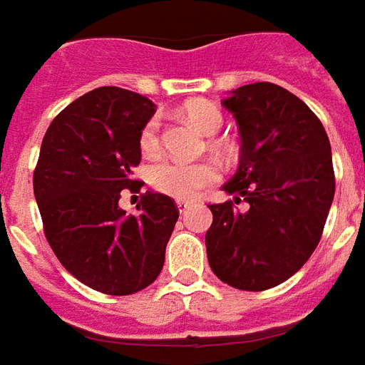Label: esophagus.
Instances as JSON below:
<instances>
[{"label": "esophagus", "mask_w": 365, "mask_h": 365, "mask_svg": "<svg viewBox=\"0 0 365 365\" xmlns=\"http://www.w3.org/2000/svg\"><path fill=\"white\" fill-rule=\"evenodd\" d=\"M192 205H195L192 200H185V198H180V200H177V207H178V210H180V212H187L188 208L192 207Z\"/></svg>", "instance_id": "esophagus-1"}]
</instances>
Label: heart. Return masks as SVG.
Returning a JSON list of instances; mask_svg holds the SVG:
<instances>
[{
  "label": "heart",
  "instance_id": "1",
  "mask_svg": "<svg viewBox=\"0 0 365 365\" xmlns=\"http://www.w3.org/2000/svg\"><path fill=\"white\" fill-rule=\"evenodd\" d=\"M187 119L205 135H216L225 125L222 113L210 103H190L185 107ZM139 147L145 155H157L160 149V123L149 119L139 133ZM220 177L212 163H185L177 158H163L149 170L150 187L175 198L197 197L202 188L210 187Z\"/></svg>",
  "mask_w": 365,
  "mask_h": 365
}]
</instances>
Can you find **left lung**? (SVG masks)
I'll return each mask as SVG.
<instances>
[{
  "label": "left lung",
  "mask_w": 365,
  "mask_h": 365,
  "mask_svg": "<svg viewBox=\"0 0 365 365\" xmlns=\"http://www.w3.org/2000/svg\"><path fill=\"white\" fill-rule=\"evenodd\" d=\"M222 105L242 147L225 185L235 200L208 205V264L228 286L262 292L298 272L320 242L336 190L330 139L312 109L274 83L238 87Z\"/></svg>",
  "instance_id": "left-lung-1"
}]
</instances>
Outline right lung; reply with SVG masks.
Instances as JSON below:
<instances>
[{"label":"right lung","mask_w":365,"mask_h":365,"mask_svg":"<svg viewBox=\"0 0 365 365\" xmlns=\"http://www.w3.org/2000/svg\"><path fill=\"white\" fill-rule=\"evenodd\" d=\"M155 105L139 93L99 87L67 105L45 133L34 170L43 232L63 268L109 296H129L157 280L178 208L167 195H140L137 215L120 190L139 192V133Z\"/></svg>","instance_id":"right-lung-1"}]
</instances>
